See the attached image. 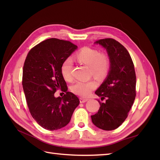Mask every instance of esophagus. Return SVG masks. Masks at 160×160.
<instances>
[{"instance_id":"1","label":"esophagus","mask_w":160,"mask_h":160,"mask_svg":"<svg viewBox=\"0 0 160 160\" xmlns=\"http://www.w3.org/2000/svg\"><path fill=\"white\" fill-rule=\"evenodd\" d=\"M88 100H89V99H87V98H80V103H84V102H87Z\"/></svg>"}]
</instances>
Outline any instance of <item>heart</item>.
Wrapping results in <instances>:
<instances>
[{"label": "heart", "mask_w": 160, "mask_h": 160, "mask_svg": "<svg viewBox=\"0 0 160 160\" xmlns=\"http://www.w3.org/2000/svg\"><path fill=\"white\" fill-rule=\"evenodd\" d=\"M75 57L79 62L89 67L90 74L98 80L105 79L109 73L111 61L109 56L107 53H100L98 49L89 47H84L76 54ZM72 60L69 58L66 59L60 68L61 73L65 80H72ZM96 87L97 83L93 80L87 82L78 81L73 84L71 90L74 93L79 96H87Z\"/></svg>", "instance_id": "b5f03b06"}]
</instances>
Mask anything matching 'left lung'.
I'll return each mask as SVG.
<instances>
[{
    "mask_svg": "<svg viewBox=\"0 0 160 160\" xmlns=\"http://www.w3.org/2000/svg\"><path fill=\"white\" fill-rule=\"evenodd\" d=\"M107 49L111 61L106 80L96 91L101 98L100 108L91 115L95 126L105 131L118 128L127 119L136 96V76L131 57L125 47L113 38L95 42Z\"/></svg>",
    "mask_w": 160,
    "mask_h": 160,
    "instance_id": "8db88e82",
    "label": "left lung"
}]
</instances>
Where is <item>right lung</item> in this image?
<instances>
[{
    "mask_svg": "<svg viewBox=\"0 0 160 160\" xmlns=\"http://www.w3.org/2000/svg\"><path fill=\"white\" fill-rule=\"evenodd\" d=\"M77 48L68 40L49 38L32 48L24 62L22 84L29 112L47 130L65 127L79 105L78 98L67 91L60 71L62 62ZM58 89L66 93L56 98L54 93Z\"/></svg>",
    "mask_w": 160,
    "mask_h": 160,
    "instance_id": "obj_1",
    "label": "right lung"
}]
</instances>
